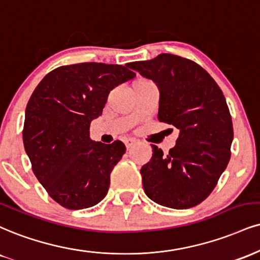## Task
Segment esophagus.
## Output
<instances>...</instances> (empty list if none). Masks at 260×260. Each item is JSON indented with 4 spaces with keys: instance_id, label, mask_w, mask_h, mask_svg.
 Wrapping results in <instances>:
<instances>
[{
    "instance_id": "esophagus-1",
    "label": "esophagus",
    "mask_w": 260,
    "mask_h": 260,
    "mask_svg": "<svg viewBox=\"0 0 260 260\" xmlns=\"http://www.w3.org/2000/svg\"><path fill=\"white\" fill-rule=\"evenodd\" d=\"M134 144H136V140H134V139L126 140V148H127V150H129L131 148H132Z\"/></svg>"
}]
</instances>
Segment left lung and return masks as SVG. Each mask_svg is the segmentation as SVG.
I'll list each match as a JSON object with an SVG mask.
<instances>
[{
    "label": "left lung",
    "mask_w": 260,
    "mask_h": 260,
    "mask_svg": "<svg viewBox=\"0 0 260 260\" xmlns=\"http://www.w3.org/2000/svg\"><path fill=\"white\" fill-rule=\"evenodd\" d=\"M129 68L160 90L158 120L179 129L167 155L151 145L140 170L144 191L166 207L186 209L209 196L230 160L233 121L217 82L195 61L162 53Z\"/></svg>",
    "instance_id": "obj_1"
}]
</instances>
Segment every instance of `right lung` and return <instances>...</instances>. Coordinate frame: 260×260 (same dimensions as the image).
Segmentation results:
<instances>
[{"mask_svg": "<svg viewBox=\"0 0 260 260\" xmlns=\"http://www.w3.org/2000/svg\"><path fill=\"white\" fill-rule=\"evenodd\" d=\"M134 76L117 64L64 65L47 74L31 94L24 148L34 174L62 207H92L108 193L110 173L126 146L90 139V122L102 115L110 90Z\"/></svg>", "mask_w": 260, "mask_h": 260, "instance_id": "obj_1", "label": "right lung"}]
</instances>
